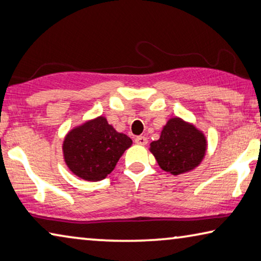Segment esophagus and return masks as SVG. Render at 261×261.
Instances as JSON below:
<instances>
[{
	"label": "esophagus",
	"mask_w": 261,
	"mask_h": 261,
	"mask_svg": "<svg viewBox=\"0 0 261 261\" xmlns=\"http://www.w3.org/2000/svg\"><path fill=\"white\" fill-rule=\"evenodd\" d=\"M135 143L137 144V145H146L147 138L145 137V136H138V137H136Z\"/></svg>",
	"instance_id": "34e87169"
}]
</instances>
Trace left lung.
Listing matches in <instances>:
<instances>
[{
	"mask_svg": "<svg viewBox=\"0 0 261 261\" xmlns=\"http://www.w3.org/2000/svg\"><path fill=\"white\" fill-rule=\"evenodd\" d=\"M206 147L203 132L193 123L172 117L164 125L160 138L150 144V152L163 171L179 175L193 171L202 163Z\"/></svg>",
	"mask_w": 261,
	"mask_h": 261,
	"instance_id": "8db88e82",
	"label": "left lung"
}]
</instances>
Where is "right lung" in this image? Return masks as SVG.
Returning a JSON list of instances; mask_svg holds the SVG:
<instances>
[{
  "label": "right lung",
  "instance_id": "1",
  "mask_svg": "<svg viewBox=\"0 0 261 261\" xmlns=\"http://www.w3.org/2000/svg\"><path fill=\"white\" fill-rule=\"evenodd\" d=\"M132 140L98 116L67 132L63 142L64 160L69 171L82 180L96 182L106 179Z\"/></svg>",
  "mask_w": 261,
  "mask_h": 261
}]
</instances>
